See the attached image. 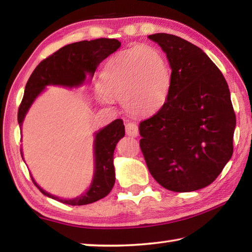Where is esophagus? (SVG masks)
Masks as SVG:
<instances>
[{"instance_id": "obj_1", "label": "esophagus", "mask_w": 252, "mask_h": 252, "mask_svg": "<svg viewBox=\"0 0 252 252\" xmlns=\"http://www.w3.org/2000/svg\"><path fill=\"white\" fill-rule=\"evenodd\" d=\"M126 135L129 136H136L139 134V129H138V126H136V123L134 122H127L126 125Z\"/></svg>"}]
</instances>
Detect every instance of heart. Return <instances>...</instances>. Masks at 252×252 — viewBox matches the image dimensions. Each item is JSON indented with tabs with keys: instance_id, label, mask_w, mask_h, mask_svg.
Wrapping results in <instances>:
<instances>
[{
	"instance_id": "b5f03b06",
	"label": "heart",
	"mask_w": 252,
	"mask_h": 252,
	"mask_svg": "<svg viewBox=\"0 0 252 252\" xmlns=\"http://www.w3.org/2000/svg\"><path fill=\"white\" fill-rule=\"evenodd\" d=\"M171 70L164 55L149 45H135L111 58L100 78L102 100L121 99L127 112L146 116L167 101Z\"/></svg>"
}]
</instances>
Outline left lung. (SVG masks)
Returning a JSON list of instances; mask_svg holds the SVG:
<instances>
[{
  "label": "left lung",
  "mask_w": 252,
  "mask_h": 252,
  "mask_svg": "<svg viewBox=\"0 0 252 252\" xmlns=\"http://www.w3.org/2000/svg\"><path fill=\"white\" fill-rule=\"evenodd\" d=\"M167 54V101L140 122V148L155 180L190 192L216 180L233 152L236 114L224 76L203 51L167 33L149 35Z\"/></svg>",
  "instance_id": "obj_1"
}]
</instances>
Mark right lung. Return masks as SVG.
Masks as SVG:
<instances>
[{
    "label": "right lung",
    "instance_id": "add662e5",
    "mask_svg": "<svg viewBox=\"0 0 252 252\" xmlns=\"http://www.w3.org/2000/svg\"><path fill=\"white\" fill-rule=\"evenodd\" d=\"M120 46L121 43L116 39L102 37L92 41H80L63 46L41 61L25 85L24 95L18 112L20 126H22L25 114L33 101L44 90L46 85L78 87L84 82L87 73L94 74L97 65ZM125 133L123 121L117 119L95 134L94 177L90 189L80 197L70 200L60 199L41 189L32 178L33 183L44 195L70 206H84L104 198L110 193L116 182L113 152L118 141L125 136Z\"/></svg>",
    "mask_w": 252,
    "mask_h": 252
}]
</instances>
